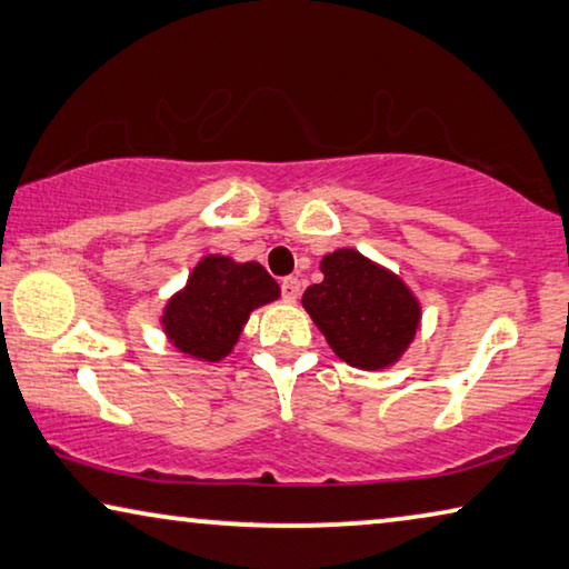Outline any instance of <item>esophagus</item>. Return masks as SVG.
Instances as JSON below:
<instances>
[{"mask_svg": "<svg viewBox=\"0 0 569 569\" xmlns=\"http://www.w3.org/2000/svg\"><path fill=\"white\" fill-rule=\"evenodd\" d=\"M300 290H302V287H300V279H297V277H284L282 279V295H284L287 302H295L297 297H300Z\"/></svg>", "mask_w": 569, "mask_h": 569, "instance_id": "esophagus-1", "label": "esophagus"}]
</instances>
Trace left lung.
<instances>
[{
	"label": "left lung",
	"mask_w": 569,
	"mask_h": 569,
	"mask_svg": "<svg viewBox=\"0 0 569 569\" xmlns=\"http://www.w3.org/2000/svg\"><path fill=\"white\" fill-rule=\"evenodd\" d=\"M322 282L302 295V308L333 353L361 371L401 361L422 326V302L405 279L356 249L320 259Z\"/></svg>",
	"instance_id": "1"
}]
</instances>
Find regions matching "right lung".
Listing matches in <instances>:
<instances>
[{
	"instance_id": "right-lung-1",
	"label": "right lung",
	"mask_w": 569,
	"mask_h": 569,
	"mask_svg": "<svg viewBox=\"0 0 569 569\" xmlns=\"http://www.w3.org/2000/svg\"><path fill=\"white\" fill-rule=\"evenodd\" d=\"M279 284L259 261L206 254L164 302L160 326L174 351L218 363L233 351L249 315L279 300Z\"/></svg>"
}]
</instances>
